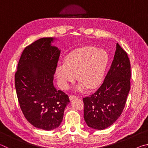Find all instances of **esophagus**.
<instances>
[{
	"mask_svg": "<svg viewBox=\"0 0 148 148\" xmlns=\"http://www.w3.org/2000/svg\"><path fill=\"white\" fill-rule=\"evenodd\" d=\"M76 98H78V97L76 96V95H70V96H69L70 100H72V99H76Z\"/></svg>",
	"mask_w": 148,
	"mask_h": 148,
	"instance_id": "obj_1",
	"label": "esophagus"
}]
</instances>
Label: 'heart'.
Returning a JSON list of instances; mask_svg holds the SVG:
<instances>
[{
  "label": "heart",
  "mask_w": 148,
  "mask_h": 148,
  "mask_svg": "<svg viewBox=\"0 0 148 148\" xmlns=\"http://www.w3.org/2000/svg\"><path fill=\"white\" fill-rule=\"evenodd\" d=\"M108 56L104 49L92 46L76 49L65 57L64 63L57 66L56 76L59 86L67 89L77 79L78 91L88 87L95 89L101 84L106 70Z\"/></svg>",
  "instance_id": "heart-1"
}]
</instances>
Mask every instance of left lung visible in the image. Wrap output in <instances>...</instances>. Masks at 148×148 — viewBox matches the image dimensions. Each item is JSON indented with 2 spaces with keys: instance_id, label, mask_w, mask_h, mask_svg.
Here are the masks:
<instances>
[{
  "instance_id": "1",
  "label": "left lung",
  "mask_w": 148,
  "mask_h": 148,
  "mask_svg": "<svg viewBox=\"0 0 148 148\" xmlns=\"http://www.w3.org/2000/svg\"><path fill=\"white\" fill-rule=\"evenodd\" d=\"M131 89V63L126 51L116 44L114 60L99 89L83 99L84 117L88 127L103 130L122 114Z\"/></svg>"
}]
</instances>
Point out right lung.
Listing matches in <instances>:
<instances>
[{"mask_svg": "<svg viewBox=\"0 0 148 148\" xmlns=\"http://www.w3.org/2000/svg\"><path fill=\"white\" fill-rule=\"evenodd\" d=\"M42 38L27 46L22 52L15 74V87L20 108L30 123L51 131L62 121L69 98L53 86L61 51Z\"/></svg>", "mask_w": 148, "mask_h": 148, "instance_id": "right-lung-1", "label": "right lung"}]
</instances>
